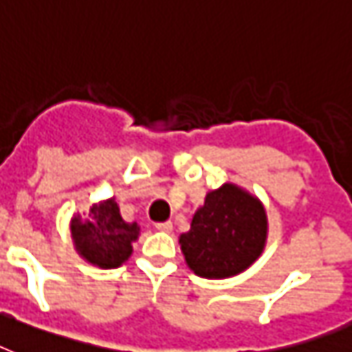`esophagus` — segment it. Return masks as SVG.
Listing matches in <instances>:
<instances>
[{"label": "esophagus", "instance_id": "1", "mask_svg": "<svg viewBox=\"0 0 352 352\" xmlns=\"http://www.w3.org/2000/svg\"><path fill=\"white\" fill-rule=\"evenodd\" d=\"M155 228H157V230H159V231H164V233H170V231L173 230V224H171L170 221H168V222H157Z\"/></svg>", "mask_w": 352, "mask_h": 352}]
</instances>
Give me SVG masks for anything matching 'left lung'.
Returning a JSON list of instances; mask_svg holds the SVG:
<instances>
[{
  "instance_id": "left-lung-1",
  "label": "left lung",
  "mask_w": 352,
  "mask_h": 352,
  "mask_svg": "<svg viewBox=\"0 0 352 352\" xmlns=\"http://www.w3.org/2000/svg\"><path fill=\"white\" fill-rule=\"evenodd\" d=\"M267 242V215L258 197L226 182L206 193L191 219L190 231L179 236L186 264L197 276L221 280L250 267Z\"/></svg>"
}]
</instances>
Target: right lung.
Returning a JSON list of instances; mask_svg holds the SVG:
<instances>
[{
    "instance_id": "add662e5",
    "label": "right lung",
    "mask_w": 352,
    "mask_h": 352,
    "mask_svg": "<svg viewBox=\"0 0 352 352\" xmlns=\"http://www.w3.org/2000/svg\"><path fill=\"white\" fill-rule=\"evenodd\" d=\"M139 233L141 228L137 222H126L121 217L116 197L96 202L87 217L76 213L70 221V235L77 255L101 270H116L124 264Z\"/></svg>"
}]
</instances>
